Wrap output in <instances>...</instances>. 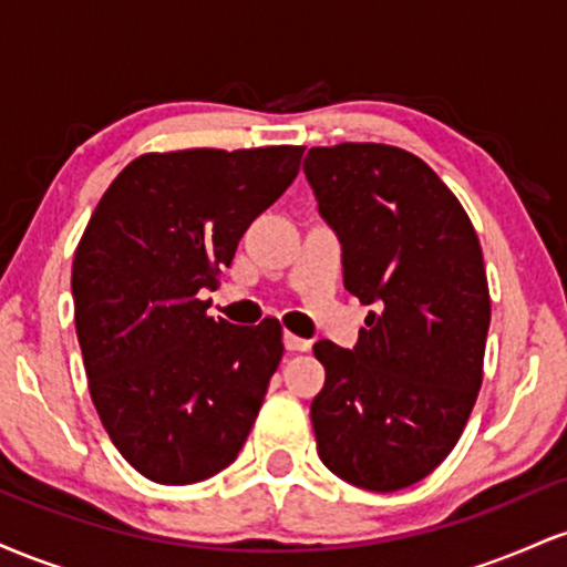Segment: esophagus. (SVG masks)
Listing matches in <instances>:
<instances>
[{"label":"esophagus","mask_w":567,"mask_h":567,"mask_svg":"<svg viewBox=\"0 0 567 567\" xmlns=\"http://www.w3.org/2000/svg\"><path fill=\"white\" fill-rule=\"evenodd\" d=\"M282 341H285V349H288V351H309L311 349V341H306V338H298L292 333H285Z\"/></svg>","instance_id":"34e87169"}]
</instances>
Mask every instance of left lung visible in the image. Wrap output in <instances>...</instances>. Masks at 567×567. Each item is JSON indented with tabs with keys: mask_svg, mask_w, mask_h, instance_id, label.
Wrapping results in <instances>:
<instances>
[{
	"mask_svg": "<svg viewBox=\"0 0 567 567\" xmlns=\"http://www.w3.org/2000/svg\"><path fill=\"white\" fill-rule=\"evenodd\" d=\"M303 173L341 243L343 285L375 306L354 349L315 343L317 453L351 485L400 491L445 461L477 400L491 324L483 247L451 188L402 148L317 146Z\"/></svg>",
	"mask_w": 567,
	"mask_h": 567,
	"instance_id": "8db88e82",
	"label": "left lung"
}]
</instances>
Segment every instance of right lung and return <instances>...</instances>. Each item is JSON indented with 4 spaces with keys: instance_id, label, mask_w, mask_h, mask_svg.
<instances>
[{
    "instance_id": "right-lung-1",
    "label": "right lung",
    "mask_w": 567,
    "mask_h": 567,
    "mask_svg": "<svg viewBox=\"0 0 567 567\" xmlns=\"http://www.w3.org/2000/svg\"><path fill=\"white\" fill-rule=\"evenodd\" d=\"M301 146L143 154L90 216L71 269L76 338L103 429L143 477L192 485L243 451L282 328L207 317L239 239L282 197Z\"/></svg>"
}]
</instances>
